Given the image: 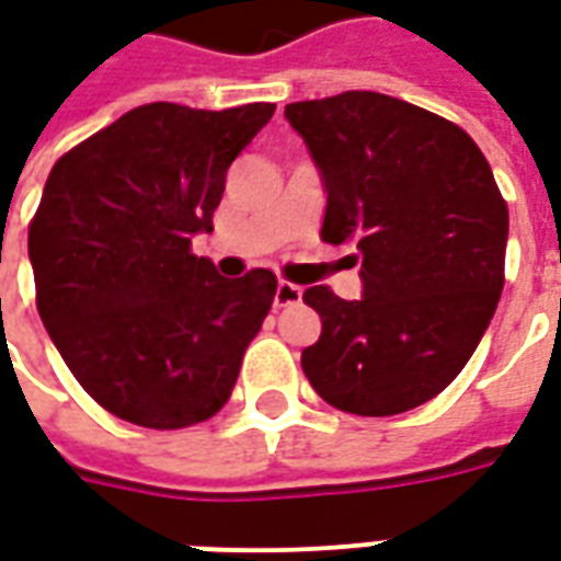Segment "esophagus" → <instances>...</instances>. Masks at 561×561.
Listing matches in <instances>:
<instances>
[{
    "label": "esophagus",
    "mask_w": 561,
    "mask_h": 561,
    "mask_svg": "<svg viewBox=\"0 0 561 561\" xmlns=\"http://www.w3.org/2000/svg\"><path fill=\"white\" fill-rule=\"evenodd\" d=\"M304 300V288H297V285H291V282H279L276 285V297H273V304L279 306H294Z\"/></svg>",
    "instance_id": "esophagus-1"
}]
</instances>
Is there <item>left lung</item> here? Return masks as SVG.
<instances>
[{"label":"left lung","mask_w":561,"mask_h":561,"mask_svg":"<svg viewBox=\"0 0 561 561\" xmlns=\"http://www.w3.org/2000/svg\"><path fill=\"white\" fill-rule=\"evenodd\" d=\"M328 195L321 240L352 245L360 300L312 285L321 336L304 373L321 400L388 417L438 397L490 328L505 285L507 204L478 144L381 92L294 102Z\"/></svg>","instance_id":"1"}]
</instances>
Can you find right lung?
Returning a JSON list of instances; mask_svg holds the SVG:
<instances>
[{"label":"right lung","mask_w":561,"mask_h":561,"mask_svg":"<svg viewBox=\"0 0 561 561\" xmlns=\"http://www.w3.org/2000/svg\"><path fill=\"white\" fill-rule=\"evenodd\" d=\"M276 104L152 102L56 161L30 228L38 316L80 388L116 417L180 430L231 397L276 294L188 252L213 231L225 173Z\"/></svg>","instance_id":"add662e5"}]
</instances>
